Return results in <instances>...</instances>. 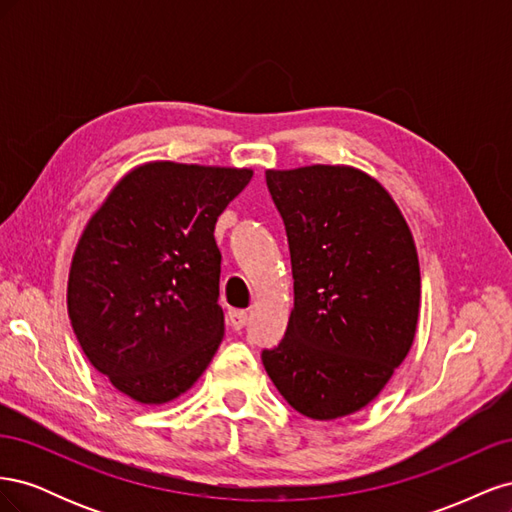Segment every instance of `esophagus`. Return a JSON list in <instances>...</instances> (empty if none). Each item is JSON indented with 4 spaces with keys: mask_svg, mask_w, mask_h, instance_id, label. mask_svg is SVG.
Segmentation results:
<instances>
[{
    "mask_svg": "<svg viewBox=\"0 0 512 512\" xmlns=\"http://www.w3.org/2000/svg\"><path fill=\"white\" fill-rule=\"evenodd\" d=\"M247 318H250V316H247L245 309H230V312H228V322L235 331H241L245 327Z\"/></svg>",
    "mask_w": 512,
    "mask_h": 512,
    "instance_id": "34e87169",
    "label": "esophagus"
}]
</instances>
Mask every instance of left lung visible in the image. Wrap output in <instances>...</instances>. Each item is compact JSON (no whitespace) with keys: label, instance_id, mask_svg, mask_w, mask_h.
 <instances>
[{"label":"left lung","instance_id":"8db88e82","mask_svg":"<svg viewBox=\"0 0 512 512\" xmlns=\"http://www.w3.org/2000/svg\"><path fill=\"white\" fill-rule=\"evenodd\" d=\"M265 177L286 226L294 307L262 365L294 410L333 421L365 408L410 352L421 305L414 239L363 170L314 164Z\"/></svg>","mask_w":512,"mask_h":512}]
</instances>
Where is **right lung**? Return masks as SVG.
I'll list each match as a JSON object with an SVG mask.
<instances>
[{"instance_id":"add662e5","label":"right lung","mask_w":512,"mask_h":512,"mask_svg":"<svg viewBox=\"0 0 512 512\" xmlns=\"http://www.w3.org/2000/svg\"><path fill=\"white\" fill-rule=\"evenodd\" d=\"M250 168L149 162L91 215L68 277V316L100 374L138 404L200 378L224 337L215 222Z\"/></svg>"}]
</instances>
